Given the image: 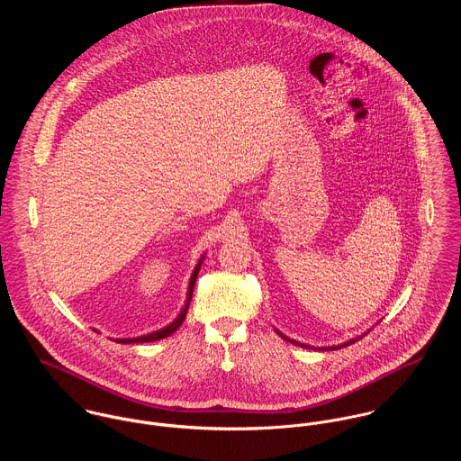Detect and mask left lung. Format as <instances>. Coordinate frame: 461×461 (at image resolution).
<instances>
[{"label": "left lung", "instance_id": "8db88e82", "mask_svg": "<svg viewBox=\"0 0 461 461\" xmlns=\"http://www.w3.org/2000/svg\"><path fill=\"white\" fill-rule=\"evenodd\" d=\"M276 333L280 335V337H284L285 340H289V342H293V344H296V346H302V348H311V346H307V344H302V342H298V340H293V339H289V337H285V335H282L278 330H276ZM369 333V331H367ZM366 335V333H364ZM362 335V337H364ZM360 337H357V339H349L348 342H342V344H339V346H329V348H321V349H340V348H346V346H349V344H355L357 340H358Z\"/></svg>", "mask_w": 461, "mask_h": 461}]
</instances>
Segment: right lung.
<instances>
[{
    "instance_id": "add662e5",
    "label": "right lung",
    "mask_w": 461,
    "mask_h": 461,
    "mask_svg": "<svg viewBox=\"0 0 461 461\" xmlns=\"http://www.w3.org/2000/svg\"><path fill=\"white\" fill-rule=\"evenodd\" d=\"M202 261H203V258H200V261H198L197 266H195V269H194V273H192V278H190V287H188V300H186V303H185V307H183V311H181V314L176 318V321H172L168 327H165V329L158 330V331H152V333H147V335H141V337H132V339H115L117 342H121V344H134V342H152V340H159V339H165V337H168V335H172L176 330L179 329L181 325H183V321H185V318H186V312H188V307H190V300H192V294H194V287H195V280H197L198 269H200V266H202Z\"/></svg>"
}]
</instances>
